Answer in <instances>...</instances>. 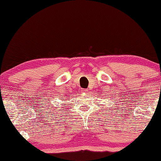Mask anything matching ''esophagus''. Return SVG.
Here are the masks:
<instances>
[{
    "label": "esophagus",
    "instance_id": "1",
    "mask_svg": "<svg viewBox=\"0 0 161 161\" xmlns=\"http://www.w3.org/2000/svg\"><path fill=\"white\" fill-rule=\"evenodd\" d=\"M82 92L84 93V94H87V93L88 92V90H82Z\"/></svg>",
    "mask_w": 161,
    "mask_h": 161
}]
</instances>
